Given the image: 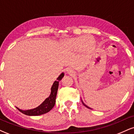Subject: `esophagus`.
I'll use <instances>...</instances> for the list:
<instances>
[{
  "instance_id": "esophagus-1",
  "label": "esophagus",
  "mask_w": 134,
  "mask_h": 134,
  "mask_svg": "<svg viewBox=\"0 0 134 134\" xmlns=\"http://www.w3.org/2000/svg\"><path fill=\"white\" fill-rule=\"evenodd\" d=\"M67 73L69 74H73L74 73V72L73 70H72L71 69H69V68L67 69Z\"/></svg>"
}]
</instances>
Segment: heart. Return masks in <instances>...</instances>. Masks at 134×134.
<instances>
[{
  "label": "heart",
  "mask_w": 134,
  "mask_h": 134,
  "mask_svg": "<svg viewBox=\"0 0 134 134\" xmlns=\"http://www.w3.org/2000/svg\"><path fill=\"white\" fill-rule=\"evenodd\" d=\"M87 38H90V36H77V37L70 38L65 40L64 41V44L67 49L71 51H76L80 49L84 48H90V47H93L94 44V40H92L90 47H88L86 44Z\"/></svg>",
  "instance_id": "obj_1"
}]
</instances>
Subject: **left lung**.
Listing matches in <instances>:
<instances>
[{
  "instance_id": "1",
  "label": "left lung",
  "mask_w": 134,
  "mask_h": 134,
  "mask_svg": "<svg viewBox=\"0 0 134 134\" xmlns=\"http://www.w3.org/2000/svg\"><path fill=\"white\" fill-rule=\"evenodd\" d=\"M81 101H82V103H83V104H84V106H85V107H86L87 108H90V109H91V108H90V107H88V106H87V105H86V104L85 103H84V102H83V101L82 100V99H81Z\"/></svg>"
}]
</instances>
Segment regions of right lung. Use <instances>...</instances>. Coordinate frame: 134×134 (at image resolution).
Returning a JSON list of instances; mask_svg holds the SVG:
<instances>
[{
    "label": "right lung",
    "instance_id": "obj_1",
    "mask_svg": "<svg viewBox=\"0 0 134 134\" xmlns=\"http://www.w3.org/2000/svg\"><path fill=\"white\" fill-rule=\"evenodd\" d=\"M64 76V73L62 72L58 77L56 81L53 82V85H52L51 87V93H50V96H49V97H48L47 98H46L45 100L40 105L38 106V107L27 110H21V109H20L18 107H16V108L18 109L21 113H24L26 115H28V116H38V115L44 114V113H47L48 111H50L55 106L57 94V91L58 88V84H59V81L62 79Z\"/></svg>",
    "mask_w": 134,
    "mask_h": 134
}]
</instances>
